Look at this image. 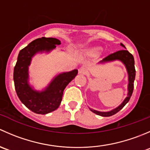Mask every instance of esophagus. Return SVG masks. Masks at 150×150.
I'll list each match as a JSON object with an SVG mask.
<instances>
[{"instance_id":"obj_1","label":"esophagus","mask_w":150,"mask_h":150,"mask_svg":"<svg viewBox=\"0 0 150 150\" xmlns=\"http://www.w3.org/2000/svg\"><path fill=\"white\" fill-rule=\"evenodd\" d=\"M78 72L80 74H83V75H86L87 73V69L84 67H81V68H79L78 69Z\"/></svg>"}]
</instances>
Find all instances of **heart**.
Here are the masks:
<instances>
[{
	"mask_svg": "<svg viewBox=\"0 0 150 150\" xmlns=\"http://www.w3.org/2000/svg\"><path fill=\"white\" fill-rule=\"evenodd\" d=\"M99 48H93V49H91L90 51H89V53L91 54H98V53L99 52Z\"/></svg>",
	"mask_w": 150,
	"mask_h": 150,
	"instance_id": "obj_1",
	"label": "heart"
}]
</instances>
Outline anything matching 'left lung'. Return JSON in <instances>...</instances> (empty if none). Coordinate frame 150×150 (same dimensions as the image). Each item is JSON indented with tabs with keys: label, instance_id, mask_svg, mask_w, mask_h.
Here are the masks:
<instances>
[{
	"label": "left lung",
	"instance_id": "left-lung-1",
	"mask_svg": "<svg viewBox=\"0 0 150 150\" xmlns=\"http://www.w3.org/2000/svg\"><path fill=\"white\" fill-rule=\"evenodd\" d=\"M121 46H123L125 48V46L121 43ZM115 59H119L120 61H122L124 64H125L127 68V70H128V80H129V83H128V95L126 98H125V100L123 101V102L118 107H117L115 110H112L110 112H98L96 110H91L93 112H94L95 114L98 115L103 116V117H109V116H112L113 115L116 114L117 112H118L120 110H122V107L125 105L128 102V101L131 99V96L132 95L133 91H134V80H135V76H136V69H135V66H134V59L133 57L132 54L131 53L128 52V51L127 50L123 49L120 50V51H117L116 52L112 53V54H109L108 56L105 57L102 62H108V61H112V60Z\"/></svg>",
	"mask_w": 150,
	"mask_h": 150
}]
</instances>
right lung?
<instances>
[{
    "label": "right lung",
    "mask_w": 150,
    "mask_h": 150,
    "mask_svg": "<svg viewBox=\"0 0 150 150\" xmlns=\"http://www.w3.org/2000/svg\"><path fill=\"white\" fill-rule=\"evenodd\" d=\"M61 41L54 38L35 39L19 51L13 69V81L18 97L29 110L37 114L45 115L57 110L61 104L66 86L78 75V70L60 74L54 78L43 92L35 91L28 83V66L35 53L50 51Z\"/></svg>",
    "instance_id": "add662e5"
}]
</instances>
